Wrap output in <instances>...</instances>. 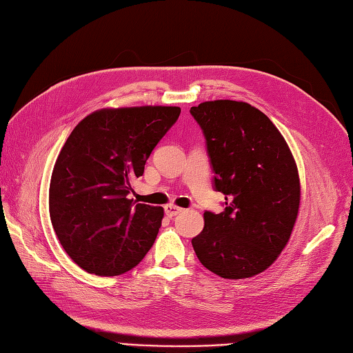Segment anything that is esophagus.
Returning a JSON list of instances; mask_svg holds the SVG:
<instances>
[{"instance_id":"34e87169","label":"esophagus","mask_w":353,"mask_h":353,"mask_svg":"<svg viewBox=\"0 0 353 353\" xmlns=\"http://www.w3.org/2000/svg\"><path fill=\"white\" fill-rule=\"evenodd\" d=\"M164 212H166V214L168 216H176V214H179L183 212V208L181 207H176V205H174V204H169V205H166L164 207Z\"/></svg>"}]
</instances>
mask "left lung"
I'll list each match as a JSON object with an SVG mask.
<instances>
[{
  "mask_svg": "<svg viewBox=\"0 0 353 353\" xmlns=\"http://www.w3.org/2000/svg\"><path fill=\"white\" fill-rule=\"evenodd\" d=\"M190 114L203 129L213 189L225 195L224 212H204L193 250L214 274L253 277L282 253L296 224V161L272 121L245 102L213 100Z\"/></svg>",
  "mask_w": 353,
  "mask_h": 353,
  "instance_id": "8db88e82",
  "label": "left lung"
}]
</instances>
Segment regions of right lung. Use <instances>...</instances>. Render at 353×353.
<instances>
[{
  "label": "right lung",
  "mask_w": 353,
  "mask_h": 353,
  "mask_svg": "<svg viewBox=\"0 0 353 353\" xmlns=\"http://www.w3.org/2000/svg\"><path fill=\"white\" fill-rule=\"evenodd\" d=\"M179 112L178 106L100 110L70 134L50 181V219L85 271L123 274L154 245L163 208L135 204L129 195Z\"/></svg>",
  "instance_id": "obj_1"
}]
</instances>
